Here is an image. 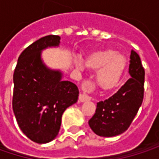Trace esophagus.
<instances>
[{
    "label": "esophagus",
    "instance_id": "obj_1",
    "mask_svg": "<svg viewBox=\"0 0 159 159\" xmlns=\"http://www.w3.org/2000/svg\"><path fill=\"white\" fill-rule=\"evenodd\" d=\"M90 99V98L84 93V92H83V93H80L79 95V98H78V102L79 103H83V102H85V101H88Z\"/></svg>",
    "mask_w": 159,
    "mask_h": 159
}]
</instances>
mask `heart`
Returning <instances> with one entry per match:
<instances>
[{
	"instance_id": "1",
	"label": "heart",
	"mask_w": 159,
	"mask_h": 159,
	"mask_svg": "<svg viewBox=\"0 0 159 159\" xmlns=\"http://www.w3.org/2000/svg\"><path fill=\"white\" fill-rule=\"evenodd\" d=\"M86 67L98 70L96 81L98 87L103 91L115 89L121 82L128 66V59L122 53H118L114 48H104L90 53L85 59ZM78 70L84 68L83 62L75 61Z\"/></svg>"
}]
</instances>
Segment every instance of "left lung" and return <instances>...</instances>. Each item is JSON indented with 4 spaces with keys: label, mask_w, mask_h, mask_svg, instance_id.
Listing matches in <instances>:
<instances>
[{
    "label": "left lung",
    "mask_w": 159,
    "mask_h": 159,
    "mask_svg": "<svg viewBox=\"0 0 159 159\" xmlns=\"http://www.w3.org/2000/svg\"><path fill=\"white\" fill-rule=\"evenodd\" d=\"M128 80L119 91L105 101L97 104L94 116L88 120L92 131L103 137H112L124 133L131 125L142 105L144 70L139 55L131 51Z\"/></svg>",
    "instance_id": "1"
}]
</instances>
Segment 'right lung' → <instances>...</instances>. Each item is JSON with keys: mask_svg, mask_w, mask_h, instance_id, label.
Segmentation results:
<instances>
[{"mask_svg": "<svg viewBox=\"0 0 159 159\" xmlns=\"http://www.w3.org/2000/svg\"><path fill=\"white\" fill-rule=\"evenodd\" d=\"M60 40L49 35L32 43L19 56L14 73L13 111L21 131L35 143L56 138L62 113L79 96L78 87L62 80V72L48 68L42 59V51L59 47Z\"/></svg>", "mask_w": 159, "mask_h": 159, "instance_id": "1", "label": "right lung"}]
</instances>
